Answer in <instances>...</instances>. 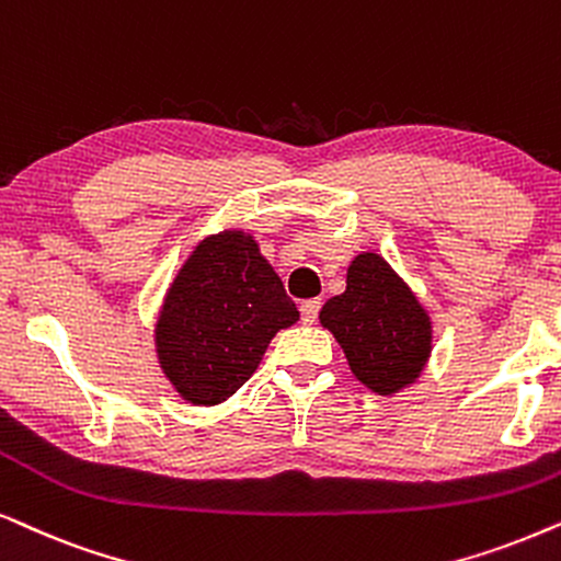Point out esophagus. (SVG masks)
<instances>
[{
  "instance_id": "obj_1",
  "label": "esophagus",
  "mask_w": 561,
  "mask_h": 561,
  "mask_svg": "<svg viewBox=\"0 0 561 561\" xmlns=\"http://www.w3.org/2000/svg\"><path fill=\"white\" fill-rule=\"evenodd\" d=\"M318 312H320V300H318V297H316V300H305V302L300 305V316H302V323H305V325L316 323Z\"/></svg>"
}]
</instances>
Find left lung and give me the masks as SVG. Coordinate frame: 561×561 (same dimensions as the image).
I'll use <instances>...</instances> for the list:
<instances>
[{
    "mask_svg": "<svg viewBox=\"0 0 561 561\" xmlns=\"http://www.w3.org/2000/svg\"><path fill=\"white\" fill-rule=\"evenodd\" d=\"M320 325L341 343L358 382L385 398L417 382L431 356L428 310L375 251L351 261L346 289L323 305Z\"/></svg>",
    "mask_w": 561,
    "mask_h": 561,
    "instance_id": "obj_1",
    "label": "left lung"
}]
</instances>
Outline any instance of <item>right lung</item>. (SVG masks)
<instances>
[{"mask_svg": "<svg viewBox=\"0 0 561 561\" xmlns=\"http://www.w3.org/2000/svg\"><path fill=\"white\" fill-rule=\"evenodd\" d=\"M300 310L245 230H220L194 245L163 297L156 356L192 405L213 408L249 382L282 328Z\"/></svg>", "mask_w": 561, "mask_h": 561, "instance_id": "obj_1", "label": "right lung"}]
</instances>
